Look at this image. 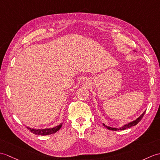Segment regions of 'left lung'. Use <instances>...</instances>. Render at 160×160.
Masks as SVG:
<instances>
[{
    "label": "left lung",
    "instance_id": "left-lung-1",
    "mask_svg": "<svg viewBox=\"0 0 160 160\" xmlns=\"http://www.w3.org/2000/svg\"><path fill=\"white\" fill-rule=\"evenodd\" d=\"M145 112H146V111H144V112L142 114H141L140 116L138 118H137L136 120L133 121H132V122H129L128 124H126V125H123V126H122V127H121V128H111V127H109V126H107V125H106L104 123H103V126H105V127H106L108 129H110V130H113V131H117V130H124V129H125L129 128L132 127V126H134V125H136L138 124V122L141 121V119H142V117H144V113H145Z\"/></svg>",
    "mask_w": 160,
    "mask_h": 160
}]
</instances>
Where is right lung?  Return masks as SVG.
<instances>
[{
	"instance_id": "obj_1",
	"label": "right lung",
	"mask_w": 160,
	"mask_h": 160,
	"mask_svg": "<svg viewBox=\"0 0 160 160\" xmlns=\"http://www.w3.org/2000/svg\"><path fill=\"white\" fill-rule=\"evenodd\" d=\"M62 122L60 125H58L57 126H56L54 128H46V129H32L30 128H27L30 131H31L32 133H35L36 135H42V136H45V135H50V134H52V133H54L58 131L62 127Z\"/></svg>"
}]
</instances>
